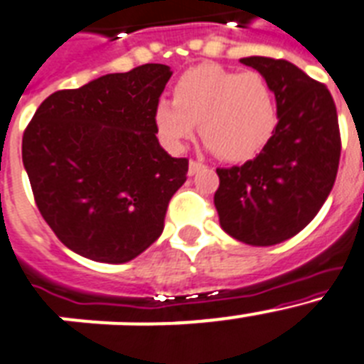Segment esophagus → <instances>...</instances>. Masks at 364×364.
Segmentation results:
<instances>
[{
	"label": "esophagus",
	"instance_id": "obj_1",
	"mask_svg": "<svg viewBox=\"0 0 364 364\" xmlns=\"http://www.w3.org/2000/svg\"><path fill=\"white\" fill-rule=\"evenodd\" d=\"M203 168H205V165H203L201 161H194V159H190V163H188V176L198 174L199 170H203Z\"/></svg>",
	"mask_w": 364,
	"mask_h": 364
}]
</instances>
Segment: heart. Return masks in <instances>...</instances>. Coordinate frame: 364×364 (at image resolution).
I'll use <instances>...</instances> for the list:
<instances>
[{"label": "heart", "instance_id": "1", "mask_svg": "<svg viewBox=\"0 0 364 364\" xmlns=\"http://www.w3.org/2000/svg\"><path fill=\"white\" fill-rule=\"evenodd\" d=\"M199 125L205 143L225 161L255 158L274 136L277 103L257 72L218 65L190 68L176 81L172 101L154 109V127L168 149L181 150Z\"/></svg>", "mask_w": 364, "mask_h": 364}]
</instances>
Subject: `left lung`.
Instances as JSON below:
<instances>
[{"instance_id": "obj_1", "label": "left lung", "mask_w": 364, "mask_h": 364, "mask_svg": "<svg viewBox=\"0 0 364 364\" xmlns=\"http://www.w3.org/2000/svg\"><path fill=\"white\" fill-rule=\"evenodd\" d=\"M241 63L270 83L277 127L254 159L218 168L214 205L228 235L252 247H272L303 230L326 201L341 137L336 103L325 85L290 61L250 55Z\"/></svg>"}]
</instances>
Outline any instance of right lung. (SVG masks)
<instances>
[{
  "mask_svg": "<svg viewBox=\"0 0 364 364\" xmlns=\"http://www.w3.org/2000/svg\"><path fill=\"white\" fill-rule=\"evenodd\" d=\"M172 72L146 63L107 74L39 105L23 134V165L36 205L72 252L127 263L165 228L188 159L156 137L154 109Z\"/></svg>",
  "mask_w": 364,
  "mask_h": 364,
  "instance_id": "add662e5",
  "label": "right lung"
}]
</instances>
